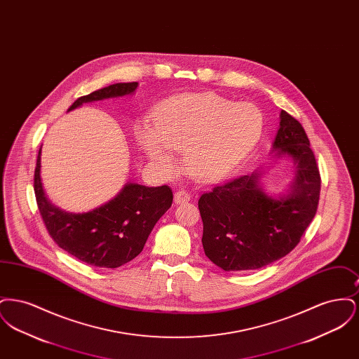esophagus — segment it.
Wrapping results in <instances>:
<instances>
[{
	"instance_id": "obj_1",
	"label": "esophagus",
	"mask_w": 359,
	"mask_h": 359,
	"mask_svg": "<svg viewBox=\"0 0 359 359\" xmlns=\"http://www.w3.org/2000/svg\"><path fill=\"white\" fill-rule=\"evenodd\" d=\"M189 199H191V195L186 191H177V192H175V196H173V201L176 205L186 203Z\"/></svg>"
}]
</instances>
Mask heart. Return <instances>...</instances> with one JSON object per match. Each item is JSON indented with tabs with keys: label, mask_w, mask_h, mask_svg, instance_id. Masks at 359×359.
I'll list each match as a JSON object with an SVG mask.
<instances>
[{
	"label": "heart",
	"mask_w": 359,
	"mask_h": 359,
	"mask_svg": "<svg viewBox=\"0 0 359 359\" xmlns=\"http://www.w3.org/2000/svg\"><path fill=\"white\" fill-rule=\"evenodd\" d=\"M264 116L256 104L234 103L215 93L184 94L164 103L154 128L137 140L160 171L171 172V151L184 152V167L195 179L212 183L234 171L262 135Z\"/></svg>",
	"instance_id": "b5f03b06"
}]
</instances>
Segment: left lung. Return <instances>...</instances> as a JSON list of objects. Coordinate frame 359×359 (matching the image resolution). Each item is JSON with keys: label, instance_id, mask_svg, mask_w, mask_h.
I'll use <instances>...</instances> for the list:
<instances>
[{"label": "left lung", "instance_id": "left-lung-1", "mask_svg": "<svg viewBox=\"0 0 359 359\" xmlns=\"http://www.w3.org/2000/svg\"><path fill=\"white\" fill-rule=\"evenodd\" d=\"M276 156L294 160L288 195L273 198L259 186V172L205 192L199 202L205 256L226 272L253 271L287 256L312 222L320 196V173L306 130L285 110L273 142Z\"/></svg>", "mask_w": 359, "mask_h": 359}]
</instances>
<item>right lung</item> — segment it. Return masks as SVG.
Here are the masks:
<instances>
[{
  "mask_svg": "<svg viewBox=\"0 0 359 359\" xmlns=\"http://www.w3.org/2000/svg\"><path fill=\"white\" fill-rule=\"evenodd\" d=\"M138 83H116L78 98L69 106L123 97L135 93ZM40 154L34 168L36 202L52 239L71 256L97 268H118L141 253L156 222L171 207L168 186L145 187L129 183L120 194L95 210L72 214L52 205L40 179Z\"/></svg>",
  "mask_w": 359,
  "mask_h": 359,
  "instance_id": "obj_1",
  "label": "right lung"
}]
</instances>
